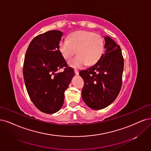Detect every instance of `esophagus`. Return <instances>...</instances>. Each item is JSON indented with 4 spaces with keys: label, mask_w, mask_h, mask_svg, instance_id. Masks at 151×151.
<instances>
[{
    "label": "esophagus",
    "mask_w": 151,
    "mask_h": 151,
    "mask_svg": "<svg viewBox=\"0 0 151 151\" xmlns=\"http://www.w3.org/2000/svg\"><path fill=\"white\" fill-rule=\"evenodd\" d=\"M74 71H75V75H78L79 74V71H78L77 70H74Z\"/></svg>",
    "instance_id": "obj_1"
}]
</instances>
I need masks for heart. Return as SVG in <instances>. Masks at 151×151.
Wrapping results in <instances>:
<instances>
[{
	"label": "heart",
	"mask_w": 151,
	"mask_h": 151,
	"mask_svg": "<svg viewBox=\"0 0 151 151\" xmlns=\"http://www.w3.org/2000/svg\"><path fill=\"white\" fill-rule=\"evenodd\" d=\"M104 43L101 36L94 32L78 31L73 32L68 40L60 41L59 49L66 60H69L77 51L78 55L69 61L74 68H80L84 65H93L101 58L104 51Z\"/></svg>",
	"instance_id": "1"
}]
</instances>
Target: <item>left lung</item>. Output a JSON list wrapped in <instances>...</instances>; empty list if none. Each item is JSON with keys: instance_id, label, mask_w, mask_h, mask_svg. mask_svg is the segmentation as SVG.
<instances>
[{"instance_id": "8db88e82", "label": "left lung", "mask_w": 151, "mask_h": 151, "mask_svg": "<svg viewBox=\"0 0 151 151\" xmlns=\"http://www.w3.org/2000/svg\"><path fill=\"white\" fill-rule=\"evenodd\" d=\"M104 39L105 51L100 60L79 73L85 83L82 99L94 110L103 109L112 103L122 83L124 63L120 47L109 36Z\"/></svg>"}]
</instances>
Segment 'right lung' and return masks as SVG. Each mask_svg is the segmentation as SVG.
Segmentation results:
<instances>
[{
    "label": "right lung",
    "instance_id": "add662e5",
    "mask_svg": "<svg viewBox=\"0 0 151 151\" xmlns=\"http://www.w3.org/2000/svg\"><path fill=\"white\" fill-rule=\"evenodd\" d=\"M63 32L50 31L35 37L24 58L23 76L32 103L40 111L54 114L64 103L65 91L75 75L59 49ZM65 67L58 73V69Z\"/></svg>",
    "mask_w": 151,
    "mask_h": 151
}]
</instances>
